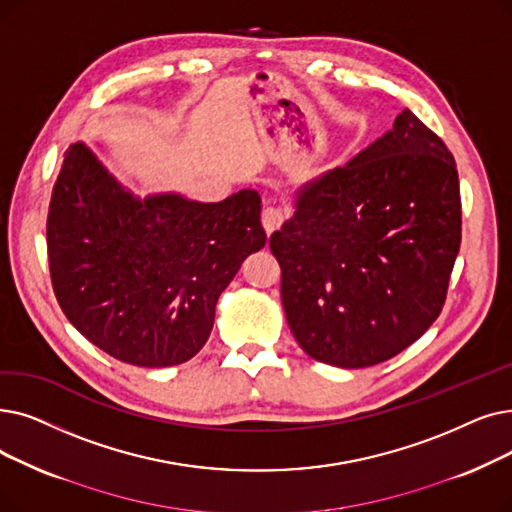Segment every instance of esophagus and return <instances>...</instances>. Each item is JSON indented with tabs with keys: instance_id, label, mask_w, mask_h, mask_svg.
I'll use <instances>...</instances> for the list:
<instances>
[{
	"instance_id": "esophagus-1",
	"label": "esophagus",
	"mask_w": 512,
	"mask_h": 512,
	"mask_svg": "<svg viewBox=\"0 0 512 512\" xmlns=\"http://www.w3.org/2000/svg\"><path fill=\"white\" fill-rule=\"evenodd\" d=\"M282 221H284V211H282L280 207L270 205V207L263 209V213H261V224H263V228H265V232H268V234H272L274 230H278Z\"/></svg>"
}]
</instances>
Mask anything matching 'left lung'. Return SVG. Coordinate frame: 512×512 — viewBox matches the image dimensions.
<instances>
[{
    "label": "left lung",
    "instance_id": "left-lung-1",
    "mask_svg": "<svg viewBox=\"0 0 512 512\" xmlns=\"http://www.w3.org/2000/svg\"><path fill=\"white\" fill-rule=\"evenodd\" d=\"M270 236L286 322L318 362L366 368L404 351L441 314L460 249L448 146L412 110L343 167L295 194Z\"/></svg>",
    "mask_w": 512,
    "mask_h": 512
}]
</instances>
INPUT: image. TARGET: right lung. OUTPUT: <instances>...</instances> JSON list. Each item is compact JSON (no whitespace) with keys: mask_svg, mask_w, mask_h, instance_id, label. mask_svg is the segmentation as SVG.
Wrapping results in <instances>:
<instances>
[{"mask_svg":"<svg viewBox=\"0 0 512 512\" xmlns=\"http://www.w3.org/2000/svg\"><path fill=\"white\" fill-rule=\"evenodd\" d=\"M261 196L221 203L177 192L140 198L77 142L48 213V259L64 316L113 358L184 364L203 349L215 305L242 261L265 247Z\"/></svg>","mask_w":512,"mask_h":512,"instance_id":"obj_1","label":"right lung"}]
</instances>
